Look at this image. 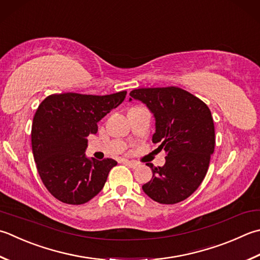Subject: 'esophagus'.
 <instances>
[{
	"instance_id": "esophagus-1",
	"label": "esophagus",
	"mask_w": 260,
	"mask_h": 260,
	"mask_svg": "<svg viewBox=\"0 0 260 260\" xmlns=\"http://www.w3.org/2000/svg\"><path fill=\"white\" fill-rule=\"evenodd\" d=\"M123 162H124V164H125L126 166H128L129 168H133V169H135V168L139 167V164H137L136 161H131V160H126V159H124V160H123Z\"/></svg>"
}]
</instances>
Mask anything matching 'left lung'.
I'll return each instance as SVG.
<instances>
[{
    "mask_svg": "<svg viewBox=\"0 0 260 260\" xmlns=\"http://www.w3.org/2000/svg\"><path fill=\"white\" fill-rule=\"evenodd\" d=\"M155 118L153 143L167 153L164 167L152 168V179L142 189L160 204L186 200L204 180L214 152L215 131L211 110L201 99L177 86L131 91ZM129 98V100H132Z\"/></svg>",
    "mask_w": 260,
    "mask_h": 260,
    "instance_id": "8db88e82",
    "label": "left lung"
}]
</instances>
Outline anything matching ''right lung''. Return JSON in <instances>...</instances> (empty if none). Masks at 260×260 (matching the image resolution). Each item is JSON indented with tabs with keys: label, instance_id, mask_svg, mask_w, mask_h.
Returning <instances> with one entry per match:
<instances>
[{
	"label": "right lung",
	"instance_id": "right-lung-1",
	"mask_svg": "<svg viewBox=\"0 0 260 260\" xmlns=\"http://www.w3.org/2000/svg\"><path fill=\"white\" fill-rule=\"evenodd\" d=\"M126 91L92 95L52 94L34 116L31 145L38 174L47 190L58 201L80 205L98 195L117 162L88 159V136L98 123L123 103Z\"/></svg>",
	"mask_w": 260,
	"mask_h": 260
}]
</instances>
